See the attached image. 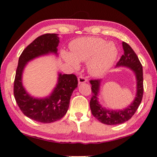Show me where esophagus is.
<instances>
[{
    "instance_id": "34e87169",
    "label": "esophagus",
    "mask_w": 157,
    "mask_h": 157,
    "mask_svg": "<svg viewBox=\"0 0 157 157\" xmlns=\"http://www.w3.org/2000/svg\"><path fill=\"white\" fill-rule=\"evenodd\" d=\"M87 82V79L84 78L83 75H80L78 78V83L79 84L85 83V82Z\"/></svg>"
}]
</instances>
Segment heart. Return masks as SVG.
Wrapping results in <instances>:
<instances>
[{
  "instance_id": "heart-1",
  "label": "heart",
  "mask_w": 157,
  "mask_h": 157,
  "mask_svg": "<svg viewBox=\"0 0 157 157\" xmlns=\"http://www.w3.org/2000/svg\"><path fill=\"white\" fill-rule=\"evenodd\" d=\"M71 53L64 51L62 57L73 69L79 67V62H88L87 69L91 75H104L113 66L118 56V49L113 42L96 37H82L70 44Z\"/></svg>"
}]
</instances>
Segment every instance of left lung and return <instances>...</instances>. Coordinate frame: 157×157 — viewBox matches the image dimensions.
<instances>
[{
    "instance_id": "left-lung-1",
    "label": "left lung",
    "mask_w": 157,
    "mask_h": 157,
    "mask_svg": "<svg viewBox=\"0 0 157 157\" xmlns=\"http://www.w3.org/2000/svg\"><path fill=\"white\" fill-rule=\"evenodd\" d=\"M124 55L117 63L116 67H124L134 71L136 80V93L135 99L127 108L123 110H110L104 108L99 103L98 96L100 89L101 79L90 80L92 98L90 101V108L93 115L102 124L107 125L121 124L129 120L136 113L140 105L144 94L143 68L136 54L129 44L122 42Z\"/></svg>"
}]
</instances>
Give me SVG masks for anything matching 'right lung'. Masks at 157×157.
<instances>
[{"instance_id": "obj_1", "label": "right lung", "mask_w": 157, "mask_h": 157, "mask_svg": "<svg viewBox=\"0 0 157 157\" xmlns=\"http://www.w3.org/2000/svg\"><path fill=\"white\" fill-rule=\"evenodd\" d=\"M59 38L56 33L39 36L25 48L18 59L13 85L16 103L25 116L40 123L49 124L62 119L69 107L73 90L78 87V79L73 74L59 73L58 82L49 96L38 98L31 96L22 85V73L29 61L40 56L53 53L58 56Z\"/></svg>"}]
</instances>
